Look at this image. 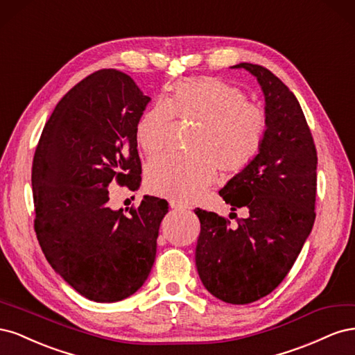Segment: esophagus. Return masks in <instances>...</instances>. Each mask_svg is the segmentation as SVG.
Segmentation results:
<instances>
[{
	"mask_svg": "<svg viewBox=\"0 0 355 355\" xmlns=\"http://www.w3.org/2000/svg\"><path fill=\"white\" fill-rule=\"evenodd\" d=\"M170 207L175 209V210H187V209H189L188 204L180 202V201H175V200H170Z\"/></svg>",
	"mask_w": 355,
	"mask_h": 355,
	"instance_id": "obj_1",
	"label": "esophagus"
}]
</instances>
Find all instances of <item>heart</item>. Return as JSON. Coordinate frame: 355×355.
I'll return each mask as SVG.
<instances>
[{
	"label": "heart",
	"instance_id": "heart-1",
	"mask_svg": "<svg viewBox=\"0 0 355 355\" xmlns=\"http://www.w3.org/2000/svg\"><path fill=\"white\" fill-rule=\"evenodd\" d=\"M176 118L197 123L189 148L196 154L167 153L146 167L148 189L180 202L198 197L216 176L244 170L259 155L266 118L245 93L219 78H194L175 84L170 99H158L137 123V142L148 155L166 148Z\"/></svg>",
	"mask_w": 355,
	"mask_h": 355
}]
</instances>
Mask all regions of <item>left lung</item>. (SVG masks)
Here are the masks:
<instances>
[{"instance_id":"left-lung-1","label":"left lung","mask_w":355,"mask_h":355,"mask_svg":"<svg viewBox=\"0 0 355 355\" xmlns=\"http://www.w3.org/2000/svg\"><path fill=\"white\" fill-rule=\"evenodd\" d=\"M232 68H244L259 81L266 136L259 155L219 191L232 210L245 207L249 216L231 227L218 213L194 210L201 222L196 263L213 296L244 305L280 286L313 230L317 149L302 108L280 78L253 63Z\"/></svg>"}]
</instances>
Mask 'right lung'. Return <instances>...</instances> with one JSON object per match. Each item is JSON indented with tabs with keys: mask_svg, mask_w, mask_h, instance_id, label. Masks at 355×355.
I'll use <instances>...</instances> for the list:
<instances>
[{
	"mask_svg": "<svg viewBox=\"0 0 355 355\" xmlns=\"http://www.w3.org/2000/svg\"><path fill=\"white\" fill-rule=\"evenodd\" d=\"M151 101L127 73L101 69L63 96L32 161L34 230L46 259L94 302H116L146 282L168 202L145 197L111 210L110 185L142 180L137 123Z\"/></svg>",
	"mask_w": 355,
	"mask_h": 355,
	"instance_id": "add662e5",
	"label": "right lung"
}]
</instances>
